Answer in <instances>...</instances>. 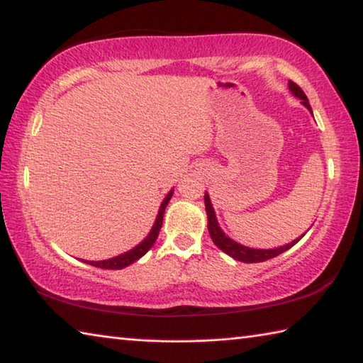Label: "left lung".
<instances>
[{
	"mask_svg": "<svg viewBox=\"0 0 363 363\" xmlns=\"http://www.w3.org/2000/svg\"><path fill=\"white\" fill-rule=\"evenodd\" d=\"M290 91L294 96L299 97V99L303 101L304 106L311 110L309 101H307V96L304 94V91L301 89L294 82H290ZM311 112H312V110H311ZM205 208H206V214H208V230H210L211 240L214 242V245H216L218 248H220L224 251V253L232 256L233 259H237V261H242V262L267 261V259H270V257H275V256L284 253V251L290 250L293 245H296L301 240V238H303V235H301L298 240H294L291 243L285 245V247H280V248H275V250H255V248L243 247V245L230 240V238L219 229L218 220H216V214H214V210L211 206V201H210V196H208V194H205Z\"/></svg>",
	"mask_w": 363,
	"mask_h": 363,
	"instance_id": "8db88e82",
	"label": "left lung"
}]
</instances>
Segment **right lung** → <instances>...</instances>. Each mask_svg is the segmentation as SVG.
Returning a JSON list of instances; mask_svg holds the SVG:
<instances>
[{
  "label": "right lung",
  "mask_w": 363,
  "mask_h": 363,
  "mask_svg": "<svg viewBox=\"0 0 363 363\" xmlns=\"http://www.w3.org/2000/svg\"><path fill=\"white\" fill-rule=\"evenodd\" d=\"M171 196H173V190H171V192L167 195V199L163 200L162 206H160L157 220H155V224H153L150 233L147 235L144 242H140L136 248H133L131 251H128V253H125V255L110 257V259H106V261H86V262L91 264V266L101 267V269H123V267L130 266V264H133L134 261H138L139 257H143L147 251L153 247V243H155V240L158 238L160 229H162V224H163V214H164V210H167V205H168Z\"/></svg>",
  "instance_id": "1"
}]
</instances>
